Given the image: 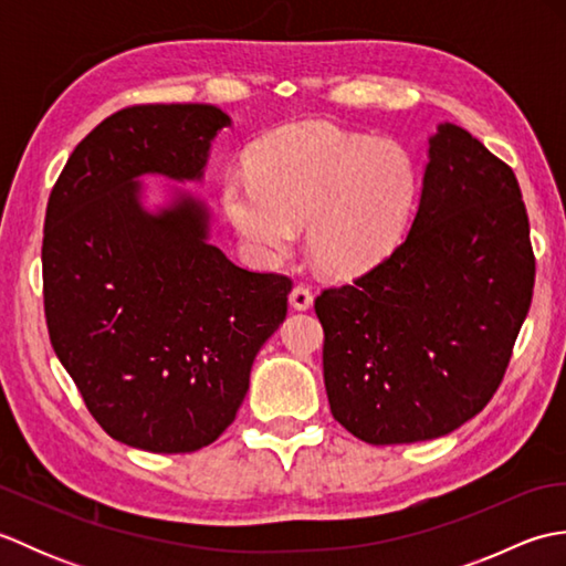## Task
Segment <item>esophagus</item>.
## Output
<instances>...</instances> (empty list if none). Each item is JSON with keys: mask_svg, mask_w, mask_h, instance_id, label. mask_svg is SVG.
Returning a JSON list of instances; mask_svg holds the SVG:
<instances>
[{"mask_svg": "<svg viewBox=\"0 0 566 566\" xmlns=\"http://www.w3.org/2000/svg\"><path fill=\"white\" fill-rule=\"evenodd\" d=\"M290 304L296 311H306V308H311V304H314V294H311L306 284H296L290 294Z\"/></svg>", "mask_w": 566, "mask_h": 566, "instance_id": "1", "label": "esophagus"}]
</instances>
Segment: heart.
Segmentation results:
<instances>
[{
	"label": "heart",
	"mask_w": 566,
	"mask_h": 566,
	"mask_svg": "<svg viewBox=\"0 0 566 566\" xmlns=\"http://www.w3.org/2000/svg\"><path fill=\"white\" fill-rule=\"evenodd\" d=\"M250 171L223 177L221 203L262 268L290 255L306 223L323 272L375 268L401 240L418 197V167L399 143L316 122L262 138Z\"/></svg>",
	"instance_id": "b5f03b06"
}]
</instances>
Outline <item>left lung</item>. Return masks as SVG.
<instances>
[{
  "mask_svg": "<svg viewBox=\"0 0 566 566\" xmlns=\"http://www.w3.org/2000/svg\"><path fill=\"white\" fill-rule=\"evenodd\" d=\"M533 284L518 179L464 128L440 124L403 243L314 304L333 418L369 444L467 423L506 375Z\"/></svg>",
  "mask_w": 566,
  "mask_h": 566,
  "instance_id": "8db88e82",
  "label": "left lung"
}]
</instances>
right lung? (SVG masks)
<instances>
[{
  "mask_svg": "<svg viewBox=\"0 0 566 566\" xmlns=\"http://www.w3.org/2000/svg\"><path fill=\"white\" fill-rule=\"evenodd\" d=\"M231 118L211 104H138L72 150L43 228L53 350L94 420L148 452H195L233 423L252 359L286 316L292 280L209 243V209L175 191L140 203V175L201 179Z\"/></svg>",
  "mask_w": 566,
  "mask_h": 566,
  "instance_id": "obj_1",
  "label": "right lung"
}]
</instances>
